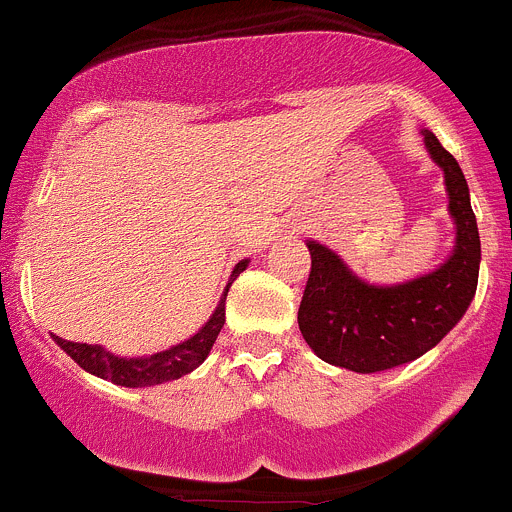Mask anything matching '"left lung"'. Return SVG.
<instances>
[{
	"label": "left lung",
	"mask_w": 512,
	"mask_h": 512,
	"mask_svg": "<svg viewBox=\"0 0 512 512\" xmlns=\"http://www.w3.org/2000/svg\"><path fill=\"white\" fill-rule=\"evenodd\" d=\"M424 146L444 174L447 209L455 219V247L432 272L396 285H376L321 242L308 240L310 278L298 326L318 358L356 374L396 369L437 346L470 308L480 272V232L465 174L432 131Z\"/></svg>",
	"instance_id": "1"
}]
</instances>
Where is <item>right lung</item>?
Listing matches in <instances>:
<instances>
[{
  "label": "right lung",
  "mask_w": 512,
  "mask_h": 512,
  "mask_svg": "<svg viewBox=\"0 0 512 512\" xmlns=\"http://www.w3.org/2000/svg\"><path fill=\"white\" fill-rule=\"evenodd\" d=\"M250 260H240L234 265L232 275L227 280V288H224L222 298H219L217 308L209 315V321L199 328L194 336H189L186 341L169 346L166 351L148 353V356H116L108 348L98 346V343H75L65 341L60 336L55 338L57 346L73 358L80 369H85L88 374L98 376V379L111 381V384L128 386V389H138V386H156L166 384V381L181 379V376L191 374L197 366L204 364V358L212 351L214 341H217L219 331L224 326V300H227L229 288L237 280L242 270H247Z\"/></svg>",
  "instance_id": "right-lung-1"
}]
</instances>
